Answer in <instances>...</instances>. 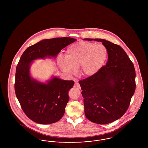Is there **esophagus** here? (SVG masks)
Listing matches in <instances>:
<instances>
[{
  "label": "esophagus",
  "instance_id": "esophagus-1",
  "mask_svg": "<svg viewBox=\"0 0 148 148\" xmlns=\"http://www.w3.org/2000/svg\"><path fill=\"white\" fill-rule=\"evenodd\" d=\"M74 86L77 87V89H80V85L79 84V82H78L77 80H75V85H74Z\"/></svg>",
  "mask_w": 148,
  "mask_h": 148
}]
</instances>
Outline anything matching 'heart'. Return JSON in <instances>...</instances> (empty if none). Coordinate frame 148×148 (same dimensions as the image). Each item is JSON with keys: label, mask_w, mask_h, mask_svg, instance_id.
Returning <instances> with one entry per match:
<instances>
[{"label": "heart", "mask_w": 148, "mask_h": 148, "mask_svg": "<svg viewBox=\"0 0 148 148\" xmlns=\"http://www.w3.org/2000/svg\"><path fill=\"white\" fill-rule=\"evenodd\" d=\"M65 56V59H59L58 62L62 71L71 74L79 67L82 75L91 77L104 65L108 58V50L103 44L82 41L70 45Z\"/></svg>", "instance_id": "1"}]
</instances>
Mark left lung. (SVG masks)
Wrapping results in <instances>:
<instances>
[{"label": "left lung", "instance_id": "8db88e82", "mask_svg": "<svg viewBox=\"0 0 148 148\" xmlns=\"http://www.w3.org/2000/svg\"><path fill=\"white\" fill-rule=\"evenodd\" d=\"M108 62L95 75L79 81L84 98L85 115L90 121L106 124L119 119L130 104L135 90V71L127 53L118 45L103 39Z\"/></svg>", "mask_w": 148, "mask_h": 148}]
</instances>
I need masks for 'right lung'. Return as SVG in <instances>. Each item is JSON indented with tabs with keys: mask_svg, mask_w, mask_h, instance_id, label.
<instances>
[{
	"mask_svg": "<svg viewBox=\"0 0 148 148\" xmlns=\"http://www.w3.org/2000/svg\"><path fill=\"white\" fill-rule=\"evenodd\" d=\"M76 40L68 37L44 39L21 55L16 68L15 92L24 112L35 123L49 124L60 120L74 82L52 75L42 82L32 77L30 67L36 59H56L61 50Z\"/></svg>",
	"mask_w": 148,
	"mask_h": 148,
	"instance_id": "add662e5",
	"label": "right lung"
}]
</instances>
